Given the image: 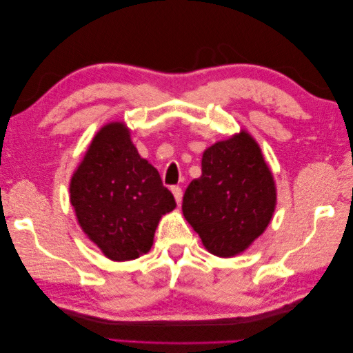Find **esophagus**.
Instances as JSON below:
<instances>
[{"label":"esophagus","instance_id":"34e87169","mask_svg":"<svg viewBox=\"0 0 353 353\" xmlns=\"http://www.w3.org/2000/svg\"><path fill=\"white\" fill-rule=\"evenodd\" d=\"M172 194H173V197H175L176 203L180 205V203H181V200H183V190H181V188L173 186V188H172Z\"/></svg>","mask_w":353,"mask_h":353}]
</instances>
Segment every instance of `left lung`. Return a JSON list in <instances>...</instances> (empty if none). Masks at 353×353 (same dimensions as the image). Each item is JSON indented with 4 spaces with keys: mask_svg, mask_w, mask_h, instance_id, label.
Masks as SVG:
<instances>
[{
    "mask_svg": "<svg viewBox=\"0 0 353 353\" xmlns=\"http://www.w3.org/2000/svg\"><path fill=\"white\" fill-rule=\"evenodd\" d=\"M274 175L258 142L245 130L208 147L201 175L183 197V214L212 255L245 252L272 221Z\"/></svg>",
    "mask_w": 353,
    "mask_h": 353,
    "instance_id": "obj_1",
    "label": "left lung"
}]
</instances>
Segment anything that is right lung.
Masks as SVG:
<instances>
[{
  "mask_svg": "<svg viewBox=\"0 0 353 353\" xmlns=\"http://www.w3.org/2000/svg\"><path fill=\"white\" fill-rule=\"evenodd\" d=\"M130 132L125 122L101 126L70 181V203L81 230L112 261L150 252L161 217L176 206Z\"/></svg>",
  "mask_w": 353,
  "mask_h": 353,
  "instance_id": "add662e5",
  "label": "right lung"
}]
</instances>
